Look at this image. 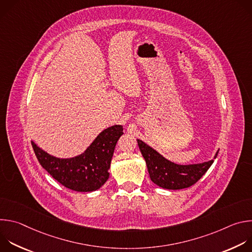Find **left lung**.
<instances>
[{
	"label": "left lung",
	"mask_w": 252,
	"mask_h": 252,
	"mask_svg": "<svg viewBox=\"0 0 252 252\" xmlns=\"http://www.w3.org/2000/svg\"><path fill=\"white\" fill-rule=\"evenodd\" d=\"M137 145L147 162L151 179L157 186L165 189H183L193 186L213 162L212 159L197 164H176L165 159L142 140L137 139ZM219 152L214 158L218 157Z\"/></svg>",
	"instance_id": "1"
}]
</instances>
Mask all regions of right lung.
<instances>
[{"mask_svg": "<svg viewBox=\"0 0 252 252\" xmlns=\"http://www.w3.org/2000/svg\"><path fill=\"white\" fill-rule=\"evenodd\" d=\"M124 128L113 126L102 130L86 152L71 158H58L32 146L41 165L63 187L76 191L98 189L110 176L109 169L115 148Z\"/></svg>", "mask_w": 252, "mask_h": 252, "instance_id": "right-lung-1", "label": "right lung"}]
</instances>
